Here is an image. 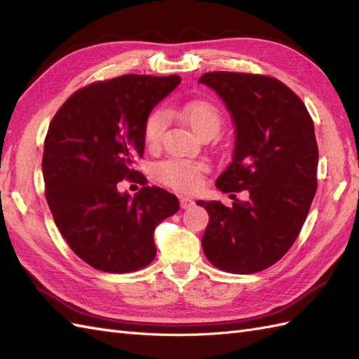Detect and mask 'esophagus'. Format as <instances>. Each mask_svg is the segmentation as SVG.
Here are the masks:
<instances>
[{
    "label": "esophagus",
    "mask_w": 359,
    "mask_h": 359,
    "mask_svg": "<svg viewBox=\"0 0 359 359\" xmlns=\"http://www.w3.org/2000/svg\"><path fill=\"white\" fill-rule=\"evenodd\" d=\"M180 205H181L182 210H189L194 205V201L190 199V198H186V196H181L180 198Z\"/></svg>",
    "instance_id": "esophagus-1"
}]
</instances>
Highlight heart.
<instances>
[{"mask_svg":"<svg viewBox=\"0 0 359 359\" xmlns=\"http://www.w3.org/2000/svg\"><path fill=\"white\" fill-rule=\"evenodd\" d=\"M168 112L170 116L180 118L199 137L214 136L219 133L222 127V114L219 107L210 100L196 99L181 106H173ZM166 121V114L161 109H156L147 116L144 124V142L148 148H157L160 145ZM206 170L208 168L202 161L166 160L156 168V177L160 182L172 189L191 191L199 187Z\"/></svg>","mask_w":359,"mask_h":359,"instance_id":"heart-1","label":"heart"}]
</instances>
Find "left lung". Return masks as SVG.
I'll return each instance as SVG.
<instances>
[{"label":"left lung","mask_w":359,"mask_h":359,"mask_svg":"<svg viewBox=\"0 0 359 359\" xmlns=\"http://www.w3.org/2000/svg\"><path fill=\"white\" fill-rule=\"evenodd\" d=\"M199 82L222 97L235 123L232 161L215 186L223 193L247 191L245 201L232 194V206L198 201L210 214L203 253L226 273H259L295 243L316 194L313 119L299 97L273 76L210 72Z\"/></svg>","instance_id":"8db88e82"}]
</instances>
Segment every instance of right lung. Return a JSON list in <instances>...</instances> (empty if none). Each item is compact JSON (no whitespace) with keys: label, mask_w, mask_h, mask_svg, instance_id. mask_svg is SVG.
<instances>
[{"label":"right lung","mask_w":359,"mask_h":359,"mask_svg":"<svg viewBox=\"0 0 359 359\" xmlns=\"http://www.w3.org/2000/svg\"><path fill=\"white\" fill-rule=\"evenodd\" d=\"M181 82L178 74H123L73 93L49 124L41 169L45 196L64 240L104 273L145 268L156 257L154 231L180 210L177 196L147 186L132 166L144 156V124ZM124 179L144 183L133 198Z\"/></svg>","instance_id":"right-lung-1"}]
</instances>
